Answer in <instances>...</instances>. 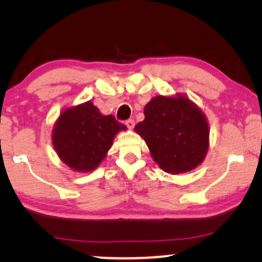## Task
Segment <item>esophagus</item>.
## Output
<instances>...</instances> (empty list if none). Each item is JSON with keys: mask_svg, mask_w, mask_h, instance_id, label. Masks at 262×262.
Wrapping results in <instances>:
<instances>
[{"mask_svg": "<svg viewBox=\"0 0 262 262\" xmlns=\"http://www.w3.org/2000/svg\"><path fill=\"white\" fill-rule=\"evenodd\" d=\"M125 124H126V126L128 128H134L135 127V120L134 119H128L125 121Z\"/></svg>", "mask_w": 262, "mask_h": 262, "instance_id": "34e87169", "label": "esophagus"}]
</instances>
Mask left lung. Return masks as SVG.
Returning <instances> with one entry per match:
<instances>
[{
  "label": "left lung",
  "mask_w": 262,
  "mask_h": 262,
  "mask_svg": "<svg viewBox=\"0 0 262 262\" xmlns=\"http://www.w3.org/2000/svg\"><path fill=\"white\" fill-rule=\"evenodd\" d=\"M144 116L135 131L144 139L160 168L180 174L203 162L209 149V124L188 98L156 96L146 103Z\"/></svg>",
  "instance_id": "left-lung-1"
}]
</instances>
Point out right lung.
I'll list each match as a JSON object with an SVG mask.
<instances>
[{"label": "right lung", "instance_id": "add662e5", "mask_svg": "<svg viewBox=\"0 0 262 262\" xmlns=\"http://www.w3.org/2000/svg\"><path fill=\"white\" fill-rule=\"evenodd\" d=\"M126 126L113 116H102L87 101L64 110L52 132V143L59 159L71 169L92 171L105 159L116 135Z\"/></svg>", "mask_w": 262, "mask_h": 262}]
</instances>
